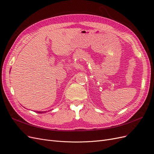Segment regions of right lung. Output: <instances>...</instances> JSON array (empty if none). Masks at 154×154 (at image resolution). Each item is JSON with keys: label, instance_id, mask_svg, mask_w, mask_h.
Segmentation results:
<instances>
[{"label": "right lung", "instance_id": "1", "mask_svg": "<svg viewBox=\"0 0 154 154\" xmlns=\"http://www.w3.org/2000/svg\"><path fill=\"white\" fill-rule=\"evenodd\" d=\"M37 112H38V113H44V112H39V111H37Z\"/></svg>", "mask_w": 154, "mask_h": 154}]
</instances>
